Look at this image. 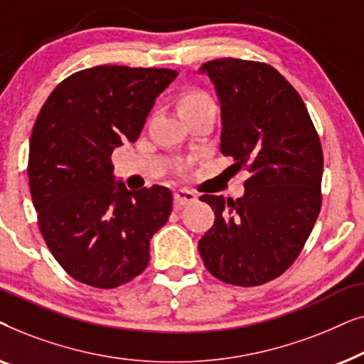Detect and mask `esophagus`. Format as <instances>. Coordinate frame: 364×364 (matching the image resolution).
Segmentation results:
<instances>
[{"instance_id":"obj_1","label":"esophagus","mask_w":364,"mask_h":364,"mask_svg":"<svg viewBox=\"0 0 364 364\" xmlns=\"http://www.w3.org/2000/svg\"><path fill=\"white\" fill-rule=\"evenodd\" d=\"M173 197H176L177 208H182L183 205H187V203H192L197 200L196 193L192 191H187V188H178V191H176V193H173Z\"/></svg>"}]
</instances>
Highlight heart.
I'll return each instance as SVG.
<instances>
[{
    "mask_svg": "<svg viewBox=\"0 0 364 364\" xmlns=\"http://www.w3.org/2000/svg\"><path fill=\"white\" fill-rule=\"evenodd\" d=\"M207 106H215L213 99L208 96L207 92L188 91L181 97V102H178V111H181V114H182V112L192 111V109L207 107Z\"/></svg>",
    "mask_w": 364,
    "mask_h": 364,
    "instance_id": "1",
    "label": "heart"
}]
</instances>
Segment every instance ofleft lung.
<instances>
[{"label": "left lung", "mask_w": 364, "mask_h": 364, "mask_svg": "<svg viewBox=\"0 0 364 364\" xmlns=\"http://www.w3.org/2000/svg\"><path fill=\"white\" fill-rule=\"evenodd\" d=\"M222 112L220 151L250 173L240 198L202 196L215 220L198 240L218 280L257 287L288 270L321 208L323 151L295 87L265 63L223 58L200 68Z\"/></svg>", "instance_id": "1"}]
</instances>
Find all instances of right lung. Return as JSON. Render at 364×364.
<instances>
[{
  "label": "right lung",
  "mask_w": 364,
  "mask_h": 364,
  "mask_svg": "<svg viewBox=\"0 0 364 364\" xmlns=\"http://www.w3.org/2000/svg\"><path fill=\"white\" fill-rule=\"evenodd\" d=\"M173 69L96 66L59 82L29 139L28 176L38 225L74 280L116 288L146 270L149 242L168 220L172 192L127 191L111 156L136 142Z\"/></svg>",
  "instance_id": "obj_1"
}]
</instances>
